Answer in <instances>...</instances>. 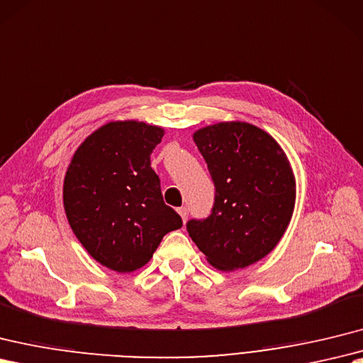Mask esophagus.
<instances>
[{"mask_svg":"<svg viewBox=\"0 0 363 363\" xmlns=\"http://www.w3.org/2000/svg\"><path fill=\"white\" fill-rule=\"evenodd\" d=\"M178 213L181 215L182 221L185 223V220H187V216H189V208H187V207H179V208H178Z\"/></svg>","mask_w":363,"mask_h":363,"instance_id":"1","label":"esophagus"}]
</instances>
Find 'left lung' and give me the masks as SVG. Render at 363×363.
<instances>
[{"label": "left lung", "mask_w": 363, "mask_h": 363, "mask_svg": "<svg viewBox=\"0 0 363 363\" xmlns=\"http://www.w3.org/2000/svg\"><path fill=\"white\" fill-rule=\"evenodd\" d=\"M215 185L207 218L187 223L190 238L221 271L242 269L266 257L288 227L296 179L280 145L244 122L206 126L193 134Z\"/></svg>", "instance_id": "8db88e82"}]
</instances>
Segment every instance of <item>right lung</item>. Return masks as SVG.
Segmentation results:
<instances>
[{
    "mask_svg": "<svg viewBox=\"0 0 363 363\" xmlns=\"http://www.w3.org/2000/svg\"><path fill=\"white\" fill-rule=\"evenodd\" d=\"M164 130L111 122L82 143L65 176L67 221L88 254L116 272L147 264L164 235L182 220L168 207L150 156Z\"/></svg>",
    "mask_w": 363,
    "mask_h": 363,
    "instance_id": "right-lung-1",
    "label": "right lung"
}]
</instances>
